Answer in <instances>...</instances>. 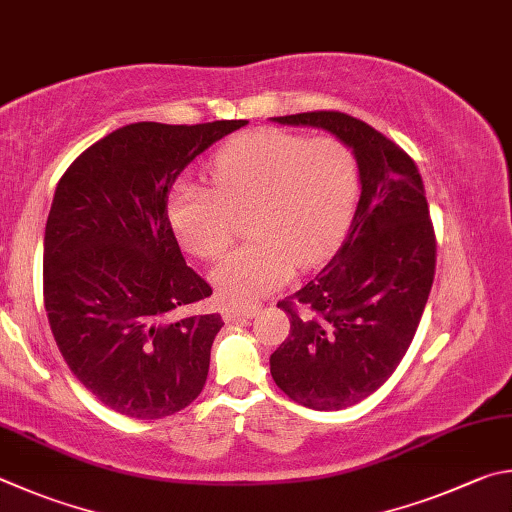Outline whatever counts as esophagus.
Segmentation results:
<instances>
[{"label":"esophagus","mask_w":512,"mask_h":512,"mask_svg":"<svg viewBox=\"0 0 512 512\" xmlns=\"http://www.w3.org/2000/svg\"><path fill=\"white\" fill-rule=\"evenodd\" d=\"M261 308L258 306H227L222 310V319L224 321H238V319H249L256 317Z\"/></svg>","instance_id":"34e87169"}]
</instances>
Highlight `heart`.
<instances>
[{"label": "heart", "instance_id": "heart-1", "mask_svg": "<svg viewBox=\"0 0 512 512\" xmlns=\"http://www.w3.org/2000/svg\"><path fill=\"white\" fill-rule=\"evenodd\" d=\"M211 184L182 177L168 195L177 238L204 261H220L247 215V245L213 272L227 301L249 303L333 256L351 227L360 170L355 152L335 137L261 128L215 152Z\"/></svg>", "mask_w": 512, "mask_h": 512}]
</instances>
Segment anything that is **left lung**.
Masks as SVG:
<instances>
[{"label":"left lung","instance_id":"1","mask_svg":"<svg viewBox=\"0 0 512 512\" xmlns=\"http://www.w3.org/2000/svg\"><path fill=\"white\" fill-rule=\"evenodd\" d=\"M324 128L353 148L362 195L351 229L306 288L279 301L290 335L270 357L285 396L335 411L378 391L414 339L436 272V236L423 177L396 141L335 110L276 116Z\"/></svg>","mask_w":512,"mask_h":512}]
</instances>
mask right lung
I'll return each instance as SVG.
<instances>
[{
  "label": "right lung",
  "mask_w": 512,
  "mask_h": 512,
  "mask_svg": "<svg viewBox=\"0 0 512 512\" xmlns=\"http://www.w3.org/2000/svg\"><path fill=\"white\" fill-rule=\"evenodd\" d=\"M247 121L130 123L60 177L44 229V308L69 371L137 420L200 396L222 317L191 312L213 290L186 265L168 191L191 161Z\"/></svg>",
  "instance_id": "obj_1"
}]
</instances>
